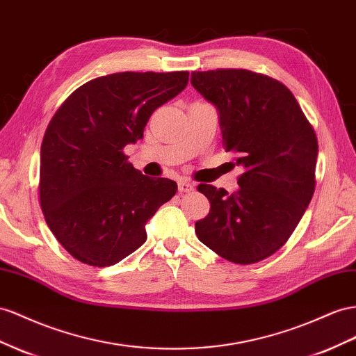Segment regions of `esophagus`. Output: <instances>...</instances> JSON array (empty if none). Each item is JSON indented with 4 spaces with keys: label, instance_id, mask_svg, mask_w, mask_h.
<instances>
[{
    "label": "esophagus",
    "instance_id": "34e87169",
    "mask_svg": "<svg viewBox=\"0 0 356 356\" xmlns=\"http://www.w3.org/2000/svg\"><path fill=\"white\" fill-rule=\"evenodd\" d=\"M178 190L181 191V193H190V191L195 190V184H193V182H190V181L182 179V181L178 182Z\"/></svg>",
    "mask_w": 356,
    "mask_h": 356
}]
</instances>
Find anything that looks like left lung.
<instances>
[{"instance_id": "1", "label": "left lung", "mask_w": 356, "mask_h": 356, "mask_svg": "<svg viewBox=\"0 0 356 356\" xmlns=\"http://www.w3.org/2000/svg\"><path fill=\"white\" fill-rule=\"evenodd\" d=\"M191 85L217 106L223 148L244 169L234 195L197 186L211 208L196 222V235L229 262H261L286 244L313 197L314 129L292 91L266 74L193 72Z\"/></svg>"}]
</instances>
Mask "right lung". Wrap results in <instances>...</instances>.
I'll return each instance as SVG.
<instances>
[{"mask_svg": "<svg viewBox=\"0 0 356 356\" xmlns=\"http://www.w3.org/2000/svg\"><path fill=\"white\" fill-rule=\"evenodd\" d=\"M188 72L100 76L74 90L47 124L38 197L47 226L79 262L111 266L147 241L145 225L177 182L134 169L124 147L157 108L186 88Z\"/></svg>", "mask_w": 356, "mask_h": 356, "instance_id": "add662e5", "label": "right lung"}]
</instances>
